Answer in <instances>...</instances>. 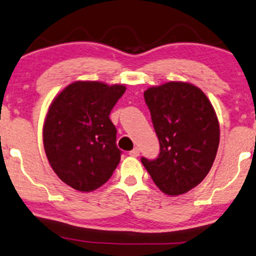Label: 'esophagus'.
Listing matches in <instances>:
<instances>
[{
    "instance_id": "esophagus-1",
    "label": "esophagus",
    "mask_w": 256,
    "mask_h": 256,
    "mask_svg": "<svg viewBox=\"0 0 256 256\" xmlns=\"http://www.w3.org/2000/svg\"><path fill=\"white\" fill-rule=\"evenodd\" d=\"M130 155L134 156V158H137V156L140 155V149H138V148H134V150H131L130 152Z\"/></svg>"
}]
</instances>
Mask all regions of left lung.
Listing matches in <instances>:
<instances>
[{"mask_svg": "<svg viewBox=\"0 0 256 256\" xmlns=\"http://www.w3.org/2000/svg\"><path fill=\"white\" fill-rule=\"evenodd\" d=\"M144 98L160 142L158 158H142L156 186L168 196L188 192L216 158L220 122L208 96L187 82L148 88Z\"/></svg>", "mask_w": 256, "mask_h": 256, "instance_id": "8db88e82", "label": "left lung"}]
</instances>
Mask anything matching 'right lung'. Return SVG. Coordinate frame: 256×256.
<instances>
[{
    "instance_id": "add662e5",
    "label": "right lung",
    "mask_w": 256,
    "mask_h": 256,
    "mask_svg": "<svg viewBox=\"0 0 256 256\" xmlns=\"http://www.w3.org/2000/svg\"><path fill=\"white\" fill-rule=\"evenodd\" d=\"M126 88L96 81H76L52 101L42 128L52 169L68 186L92 192L112 176L122 152L110 113Z\"/></svg>"
}]
</instances>
